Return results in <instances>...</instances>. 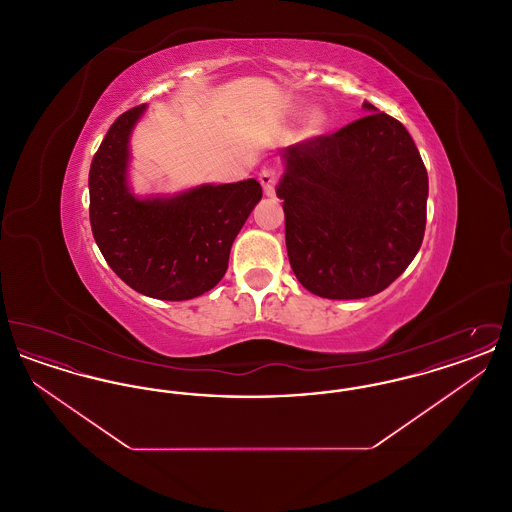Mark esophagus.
Segmentation results:
<instances>
[{
    "mask_svg": "<svg viewBox=\"0 0 512 512\" xmlns=\"http://www.w3.org/2000/svg\"><path fill=\"white\" fill-rule=\"evenodd\" d=\"M278 180H280V174H278V171H274V169H263V171L259 172V182H261V186H263V190H265V194L268 197L276 194Z\"/></svg>",
    "mask_w": 512,
    "mask_h": 512,
    "instance_id": "esophagus-1",
    "label": "esophagus"
}]
</instances>
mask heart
Segmentation results:
<instances>
[{"label":"heart","mask_w":512,"mask_h":512,"mask_svg":"<svg viewBox=\"0 0 512 512\" xmlns=\"http://www.w3.org/2000/svg\"><path fill=\"white\" fill-rule=\"evenodd\" d=\"M320 122H322V117H320V115H313V117H311V124H313V126H318Z\"/></svg>","instance_id":"b5f03b06"}]
</instances>
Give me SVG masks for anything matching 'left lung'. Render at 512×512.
Returning <instances> with one entry per match:
<instances>
[{
  "label": "left lung",
  "instance_id": "left-lung-1",
  "mask_svg": "<svg viewBox=\"0 0 512 512\" xmlns=\"http://www.w3.org/2000/svg\"><path fill=\"white\" fill-rule=\"evenodd\" d=\"M282 151L286 247L293 274L326 299L386 290L418 253L428 172L407 128L374 111Z\"/></svg>",
  "mask_w": 512,
  "mask_h": 512
}]
</instances>
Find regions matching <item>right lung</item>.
Returning a JSON list of instances; mask_svg holds the SVG:
<instances>
[{"mask_svg":"<svg viewBox=\"0 0 512 512\" xmlns=\"http://www.w3.org/2000/svg\"><path fill=\"white\" fill-rule=\"evenodd\" d=\"M146 105L122 113L90 165V224L107 265L132 290L163 301L209 292L228 268L230 247L261 184L253 178L199 186L174 197L138 199L128 192V136Z\"/></svg>","mask_w":512,"mask_h":512,"instance_id":"add662e5","label":"right lung"}]
</instances>
